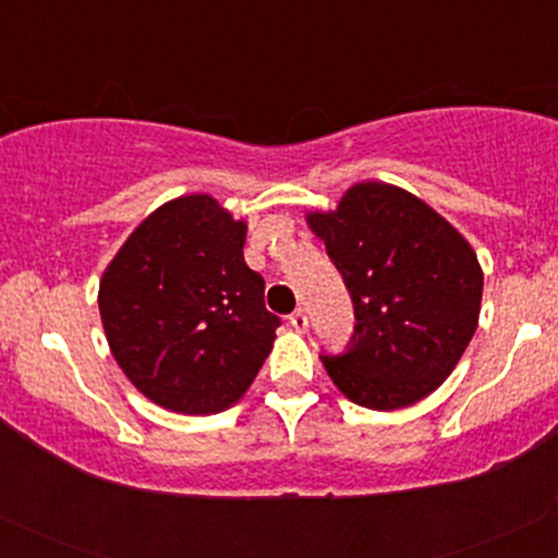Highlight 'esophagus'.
<instances>
[{"label":"esophagus","mask_w":558,"mask_h":558,"mask_svg":"<svg viewBox=\"0 0 558 558\" xmlns=\"http://www.w3.org/2000/svg\"><path fill=\"white\" fill-rule=\"evenodd\" d=\"M288 319H291V328H293V330L304 332L306 328H310V317H306V312H304V310H296V312H293V315L288 317Z\"/></svg>","instance_id":"1"}]
</instances>
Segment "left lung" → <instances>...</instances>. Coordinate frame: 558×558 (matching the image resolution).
<instances>
[{
	"label": "left lung",
	"instance_id": "8db88e82",
	"mask_svg": "<svg viewBox=\"0 0 558 558\" xmlns=\"http://www.w3.org/2000/svg\"><path fill=\"white\" fill-rule=\"evenodd\" d=\"M354 301L343 356H323L349 401L412 407L444 386L477 330L483 267L475 248L420 196L354 183L330 213H306Z\"/></svg>",
	"mask_w": 558,
	"mask_h": 558
}]
</instances>
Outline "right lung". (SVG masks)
<instances>
[{"mask_svg": "<svg viewBox=\"0 0 558 558\" xmlns=\"http://www.w3.org/2000/svg\"><path fill=\"white\" fill-rule=\"evenodd\" d=\"M246 222L209 194L157 207L99 280L114 362L157 407L217 414L233 407L272 351L280 317L243 262Z\"/></svg>", "mask_w": 558, "mask_h": 558, "instance_id": "1", "label": "right lung"}]
</instances>
